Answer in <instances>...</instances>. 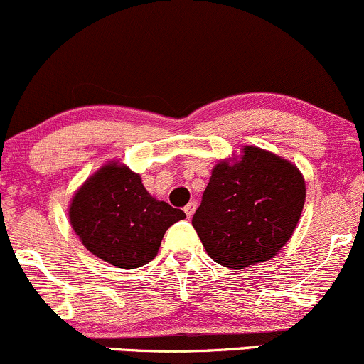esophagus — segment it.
Instances as JSON below:
<instances>
[{
    "mask_svg": "<svg viewBox=\"0 0 364 364\" xmlns=\"http://www.w3.org/2000/svg\"><path fill=\"white\" fill-rule=\"evenodd\" d=\"M195 208H196V202H190L188 203V205L185 207V214L188 215V217H191L195 214Z\"/></svg>",
    "mask_w": 364,
    "mask_h": 364,
    "instance_id": "1",
    "label": "esophagus"
}]
</instances>
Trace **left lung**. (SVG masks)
<instances>
[{"label":"left lung","instance_id":"obj_1","mask_svg":"<svg viewBox=\"0 0 364 364\" xmlns=\"http://www.w3.org/2000/svg\"><path fill=\"white\" fill-rule=\"evenodd\" d=\"M306 186L286 159L245 147L240 161L212 169L191 224L208 257L229 269L267 262L286 246L301 217Z\"/></svg>","mask_w":364,"mask_h":364}]
</instances>
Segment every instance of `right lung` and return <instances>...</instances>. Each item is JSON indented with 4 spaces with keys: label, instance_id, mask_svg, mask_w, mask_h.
Returning <instances> with one entry per match:
<instances>
[{
    "label": "right lung",
    "instance_id": "add662e5",
    "mask_svg": "<svg viewBox=\"0 0 364 364\" xmlns=\"http://www.w3.org/2000/svg\"><path fill=\"white\" fill-rule=\"evenodd\" d=\"M68 214L83 246L118 269H139L156 258L164 232L186 217L154 198L140 174L114 161L78 188Z\"/></svg>",
    "mask_w": 364,
    "mask_h": 364
}]
</instances>
